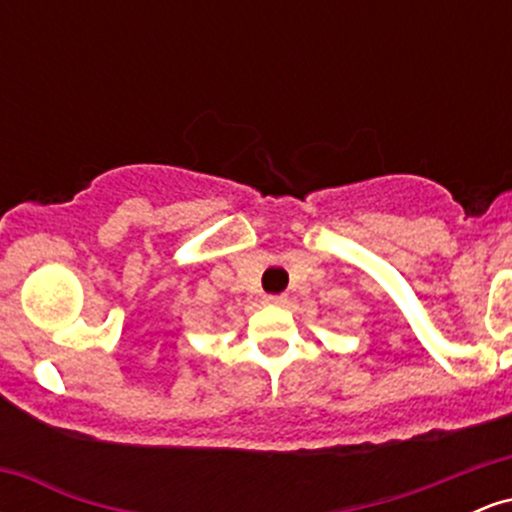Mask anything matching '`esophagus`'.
Here are the masks:
<instances>
[{"label":"esophagus","mask_w":512,"mask_h":512,"mask_svg":"<svg viewBox=\"0 0 512 512\" xmlns=\"http://www.w3.org/2000/svg\"><path fill=\"white\" fill-rule=\"evenodd\" d=\"M267 303L269 305H284L286 296H267Z\"/></svg>","instance_id":"esophagus-1"}]
</instances>
